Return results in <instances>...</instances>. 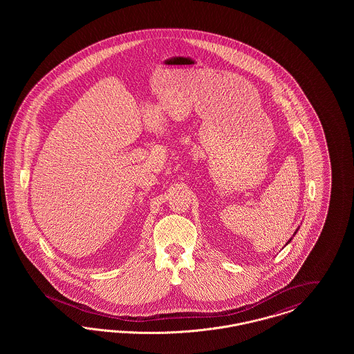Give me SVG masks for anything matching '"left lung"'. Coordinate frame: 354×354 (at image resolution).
<instances>
[{
  "label": "left lung",
  "instance_id": "8db88e82",
  "mask_svg": "<svg viewBox=\"0 0 354 354\" xmlns=\"http://www.w3.org/2000/svg\"><path fill=\"white\" fill-rule=\"evenodd\" d=\"M289 241H290V240H289ZM289 241H288V243H289Z\"/></svg>",
  "mask_w": 354,
  "mask_h": 354
}]
</instances>
